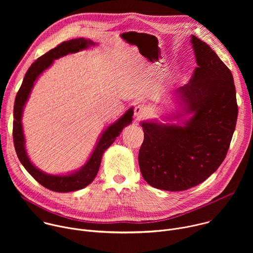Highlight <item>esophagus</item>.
Returning <instances> with one entry per match:
<instances>
[{
  "label": "esophagus",
  "mask_w": 253,
  "mask_h": 253,
  "mask_svg": "<svg viewBox=\"0 0 253 253\" xmlns=\"http://www.w3.org/2000/svg\"><path fill=\"white\" fill-rule=\"evenodd\" d=\"M148 114V110L147 108L144 106V105H137L135 107V110H134V117L136 120H140L144 117H146Z\"/></svg>",
  "instance_id": "34e87169"
}]
</instances>
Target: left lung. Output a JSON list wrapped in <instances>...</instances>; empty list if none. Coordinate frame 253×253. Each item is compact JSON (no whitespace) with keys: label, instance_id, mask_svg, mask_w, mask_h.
<instances>
[{"label":"left lung","instance_id":"left-lung-1","mask_svg":"<svg viewBox=\"0 0 253 253\" xmlns=\"http://www.w3.org/2000/svg\"><path fill=\"white\" fill-rule=\"evenodd\" d=\"M190 43L197 68L189 83L176 90L177 110L161 117L165 124L140 123V171L149 185L166 191L187 190L218 169L238 114L230 70L205 42L191 35Z\"/></svg>","mask_w":253,"mask_h":253}]
</instances>
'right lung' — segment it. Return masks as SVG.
<instances>
[{"label": "right lung", "instance_id": "add662e5", "mask_svg": "<svg viewBox=\"0 0 253 253\" xmlns=\"http://www.w3.org/2000/svg\"><path fill=\"white\" fill-rule=\"evenodd\" d=\"M97 44L89 39L77 38L63 42L56 48L40 57L31 65L24 77L23 83L17 93L14 105V122H13V138L17 156L25 167V169L34 177V179L44 187L55 192H71L77 191L88 186L95 179L101 164L104 152L109 148L116 138L121 134L123 129L132 123L134 114L133 107L129 109L114 123L110 124L100 134L96 145L90 154L86 163L75 171L66 174H49L36 167L31 161L26 150V139L22 124L24 108L31 95L32 89L43 74V72L52 66L55 60L62 58L68 54H74L79 51L87 50Z\"/></svg>", "mask_w": 253, "mask_h": 253}]
</instances>
